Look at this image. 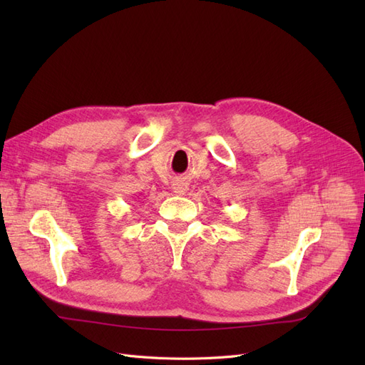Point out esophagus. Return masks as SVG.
I'll return each mask as SVG.
<instances>
[{
  "mask_svg": "<svg viewBox=\"0 0 365 365\" xmlns=\"http://www.w3.org/2000/svg\"><path fill=\"white\" fill-rule=\"evenodd\" d=\"M172 189H173L175 193L185 195L187 190H189V185H187V182H182V181H175L173 185H172Z\"/></svg>",
  "mask_w": 365,
  "mask_h": 365,
  "instance_id": "obj_1",
  "label": "esophagus"
}]
</instances>
